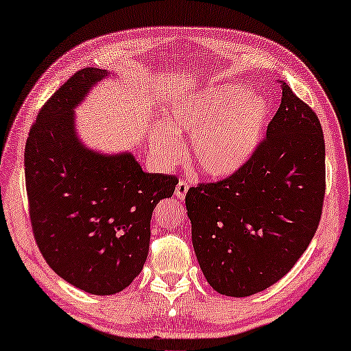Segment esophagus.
I'll use <instances>...</instances> for the list:
<instances>
[{
    "label": "esophagus",
    "mask_w": 351,
    "mask_h": 351,
    "mask_svg": "<svg viewBox=\"0 0 351 351\" xmlns=\"http://www.w3.org/2000/svg\"><path fill=\"white\" fill-rule=\"evenodd\" d=\"M189 189V184L186 182H178L177 186H176V197L178 198V200H183L184 195H186Z\"/></svg>",
    "instance_id": "esophagus-1"
}]
</instances>
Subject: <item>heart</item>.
I'll return each instance as SVG.
<instances>
[{
	"mask_svg": "<svg viewBox=\"0 0 351 351\" xmlns=\"http://www.w3.org/2000/svg\"><path fill=\"white\" fill-rule=\"evenodd\" d=\"M270 104L240 85H220L177 104L168 127L149 133L151 148L167 163L183 157L180 136H193V160L203 174L228 177L254 154L266 130Z\"/></svg>",
	"mask_w": 351,
	"mask_h": 351,
	"instance_id": "heart-1",
	"label": "heart"
}]
</instances>
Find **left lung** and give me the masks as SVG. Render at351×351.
<instances>
[{
    "mask_svg": "<svg viewBox=\"0 0 351 351\" xmlns=\"http://www.w3.org/2000/svg\"><path fill=\"white\" fill-rule=\"evenodd\" d=\"M266 137L234 174L186 193L193 244L218 293L249 296L281 280L318 229L326 195L319 119L281 82Z\"/></svg>",
    "mask_w": 351,
    "mask_h": 351,
    "instance_id": "8db88e82",
    "label": "left lung"
}]
</instances>
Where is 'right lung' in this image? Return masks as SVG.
<instances>
[{
	"mask_svg": "<svg viewBox=\"0 0 351 351\" xmlns=\"http://www.w3.org/2000/svg\"><path fill=\"white\" fill-rule=\"evenodd\" d=\"M107 71H76L39 110L24 151L33 237L49 266L91 295H114L141 274L149 223L178 178L143 173L130 153L105 156L79 142L73 108Z\"/></svg>",
	"mask_w": 351,
	"mask_h": 351,
	"instance_id": "obj_1",
	"label": "right lung"
}]
</instances>
